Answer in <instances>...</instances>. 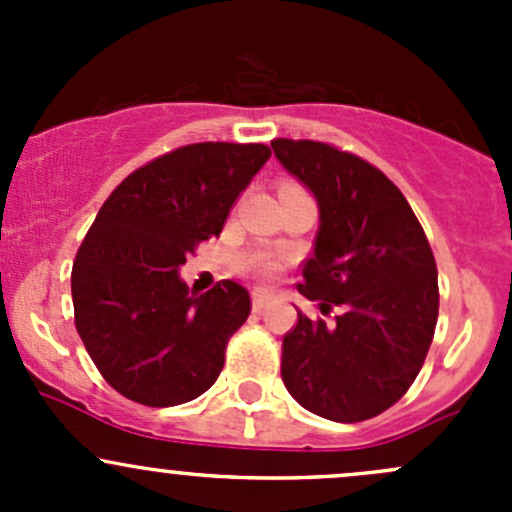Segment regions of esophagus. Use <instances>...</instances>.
<instances>
[{"label":"esophagus","instance_id":"1","mask_svg":"<svg viewBox=\"0 0 512 512\" xmlns=\"http://www.w3.org/2000/svg\"><path fill=\"white\" fill-rule=\"evenodd\" d=\"M267 307H270V294L265 292L252 294V309H255V312H265Z\"/></svg>","mask_w":512,"mask_h":512}]
</instances>
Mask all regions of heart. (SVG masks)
I'll list each match as a JSON object with an SVG mask.
<instances>
[{
	"mask_svg": "<svg viewBox=\"0 0 512 512\" xmlns=\"http://www.w3.org/2000/svg\"><path fill=\"white\" fill-rule=\"evenodd\" d=\"M252 267H255L262 277H267L272 270H275V265H272L270 260H265V257H255V260H252Z\"/></svg>",
	"mask_w": 512,
	"mask_h": 512,
	"instance_id": "heart-1",
	"label": "heart"
}]
</instances>
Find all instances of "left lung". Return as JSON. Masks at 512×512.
<instances>
[{"label":"left lung","instance_id":"1","mask_svg":"<svg viewBox=\"0 0 512 512\" xmlns=\"http://www.w3.org/2000/svg\"><path fill=\"white\" fill-rule=\"evenodd\" d=\"M314 195L319 230L299 292L337 322L309 319L282 339V381L299 406L339 423L379 416L409 391L438 319V272L404 193L366 160L317 141H272Z\"/></svg>","mask_w":512,"mask_h":512}]
</instances>
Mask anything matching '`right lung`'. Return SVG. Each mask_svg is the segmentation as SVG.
<instances>
[{
	"label": "right lung",
	"mask_w": 512,
	"mask_h": 512,
	"mask_svg": "<svg viewBox=\"0 0 512 512\" xmlns=\"http://www.w3.org/2000/svg\"><path fill=\"white\" fill-rule=\"evenodd\" d=\"M270 158L262 143H193L128 175L98 210L71 270L76 329L103 379L143 406H178L215 384L250 314L232 280L195 294L180 267L220 235Z\"/></svg>",
	"instance_id": "add662e5"
}]
</instances>
